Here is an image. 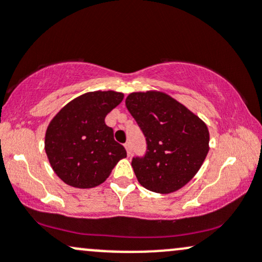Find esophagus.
<instances>
[{
	"mask_svg": "<svg viewBox=\"0 0 262 262\" xmlns=\"http://www.w3.org/2000/svg\"><path fill=\"white\" fill-rule=\"evenodd\" d=\"M124 148H125V150H127V152H128V155L130 154V149H132V145H130V141H127V143L124 144Z\"/></svg>",
	"mask_w": 262,
	"mask_h": 262,
	"instance_id": "34e87169",
	"label": "esophagus"
}]
</instances>
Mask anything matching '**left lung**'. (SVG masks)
Listing matches in <instances>:
<instances>
[{
  "label": "left lung",
  "mask_w": 262,
  "mask_h": 262,
  "mask_svg": "<svg viewBox=\"0 0 262 262\" xmlns=\"http://www.w3.org/2000/svg\"><path fill=\"white\" fill-rule=\"evenodd\" d=\"M125 106L146 140L145 155L132 160L138 181L156 193H171L183 187L208 154L207 125L162 92H133L125 100Z\"/></svg>",
  "instance_id": "left-lung-1"
}]
</instances>
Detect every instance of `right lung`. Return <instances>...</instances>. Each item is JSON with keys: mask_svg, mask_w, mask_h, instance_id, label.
I'll list each match as a JSON object with an SVG mask.
<instances>
[{"mask_svg": "<svg viewBox=\"0 0 262 262\" xmlns=\"http://www.w3.org/2000/svg\"><path fill=\"white\" fill-rule=\"evenodd\" d=\"M114 91L87 92L69 102L49 123L45 152L54 172L66 185L92 188L106 181L113 167L127 156L104 118L123 101Z\"/></svg>", "mask_w": 262, "mask_h": 262, "instance_id": "add662e5", "label": "right lung"}]
</instances>
